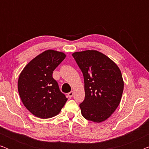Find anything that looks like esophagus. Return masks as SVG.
I'll return each instance as SVG.
<instances>
[{"label":"esophagus","mask_w":149,"mask_h":149,"mask_svg":"<svg viewBox=\"0 0 149 149\" xmlns=\"http://www.w3.org/2000/svg\"><path fill=\"white\" fill-rule=\"evenodd\" d=\"M73 94H74V92H73L72 91H70V92L68 93V96L69 97H71L73 95Z\"/></svg>","instance_id":"1"}]
</instances>
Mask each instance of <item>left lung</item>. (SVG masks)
<instances>
[{"mask_svg":"<svg viewBox=\"0 0 149 149\" xmlns=\"http://www.w3.org/2000/svg\"><path fill=\"white\" fill-rule=\"evenodd\" d=\"M72 57L84 78L85 100L79 107L89 121H105L119 106L123 91L121 70L104 54L95 50L75 52Z\"/></svg>","mask_w":149,"mask_h":149,"instance_id":"obj_1","label":"left lung"}]
</instances>
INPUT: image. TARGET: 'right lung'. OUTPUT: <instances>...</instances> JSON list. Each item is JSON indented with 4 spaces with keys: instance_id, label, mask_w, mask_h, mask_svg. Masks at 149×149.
Returning a JSON list of instances; mask_svg holds the SVG:
<instances>
[{
    "instance_id": "1",
    "label": "right lung",
    "mask_w": 149,
    "mask_h": 149,
    "mask_svg": "<svg viewBox=\"0 0 149 149\" xmlns=\"http://www.w3.org/2000/svg\"><path fill=\"white\" fill-rule=\"evenodd\" d=\"M62 52L47 50L26 65L18 79V91L26 109L36 117L48 119L60 113L66 102L53 71L64 60Z\"/></svg>"
}]
</instances>
